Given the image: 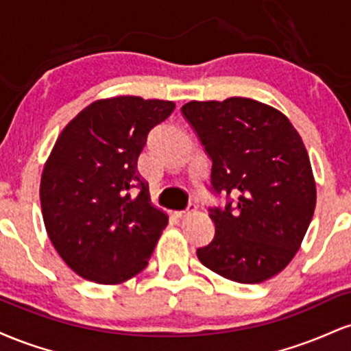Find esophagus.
I'll return each instance as SVG.
<instances>
[{"label":"esophagus","mask_w":351,"mask_h":351,"mask_svg":"<svg viewBox=\"0 0 351 351\" xmlns=\"http://www.w3.org/2000/svg\"><path fill=\"white\" fill-rule=\"evenodd\" d=\"M196 211V206L195 204H188L186 209H183V211H175L173 215H175V217H178V219H183V217H186L191 215V213Z\"/></svg>","instance_id":"obj_1"}]
</instances>
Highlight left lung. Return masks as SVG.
Here are the masks:
<instances>
[{
    "mask_svg": "<svg viewBox=\"0 0 351 351\" xmlns=\"http://www.w3.org/2000/svg\"><path fill=\"white\" fill-rule=\"evenodd\" d=\"M211 158L209 208L215 237L196 254L213 272L239 284L279 274L299 251L315 211L317 189L299 132L276 108L231 97L181 107Z\"/></svg>",
    "mask_w": 351,
    "mask_h": 351,
    "instance_id": "obj_1",
    "label": "left lung"
}]
</instances>
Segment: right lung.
<instances>
[{
	"label": "right lung",
	"instance_id": "obj_1",
	"mask_svg": "<svg viewBox=\"0 0 351 351\" xmlns=\"http://www.w3.org/2000/svg\"><path fill=\"white\" fill-rule=\"evenodd\" d=\"M170 100H97L60 132L43 170L44 226L64 263L84 279L120 284L147 267L168 217L150 204L136 160Z\"/></svg>",
	"mask_w": 351,
	"mask_h": 351
}]
</instances>
